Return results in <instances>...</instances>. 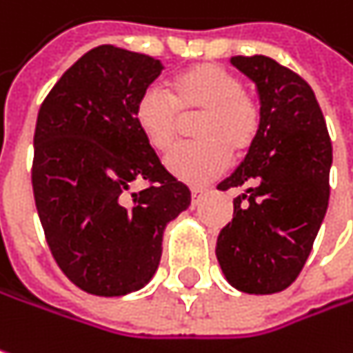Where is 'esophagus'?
Masks as SVG:
<instances>
[{
    "mask_svg": "<svg viewBox=\"0 0 353 353\" xmlns=\"http://www.w3.org/2000/svg\"><path fill=\"white\" fill-rule=\"evenodd\" d=\"M190 192H192V201H194V203H199V201L209 192V189H205V187H192Z\"/></svg>",
    "mask_w": 353,
    "mask_h": 353,
    "instance_id": "obj_1",
    "label": "esophagus"
}]
</instances>
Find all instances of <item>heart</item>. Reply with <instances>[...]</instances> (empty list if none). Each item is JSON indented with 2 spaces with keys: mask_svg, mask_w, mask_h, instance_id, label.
Listing matches in <instances>:
<instances>
[{
  "mask_svg": "<svg viewBox=\"0 0 353 353\" xmlns=\"http://www.w3.org/2000/svg\"><path fill=\"white\" fill-rule=\"evenodd\" d=\"M168 95L148 86L134 104V122L140 134L159 152H166L176 139L179 114L192 116L199 142L174 148L166 157V170L189 185L219 176L235 154L245 152L259 134V104L243 92L241 80L214 63H199L168 82Z\"/></svg>",
  "mask_w": 353,
  "mask_h": 353,
  "instance_id": "heart-1",
  "label": "heart"
}]
</instances>
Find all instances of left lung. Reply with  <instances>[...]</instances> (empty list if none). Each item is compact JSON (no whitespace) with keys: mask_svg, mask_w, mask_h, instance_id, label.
Returning <instances> with one entry per match:
<instances>
[{"mask_svg":"<svg viewBox=\"0 0 353 353\" xmlns=\"http://www.w3.org/2000/svg\"><path fill=\"white\" fill-rule=\"evenodd\" d=\"M231 63L257 88L261 128L219 190L245 187L216 237L225 279L243 293L290 288L310 257L330 201L332 142L312 86L267 56Z\"/></svg>","mask_w":353,"mask_h":353,"instance_id":"obj_1","label":"left lung"}]
</instances>
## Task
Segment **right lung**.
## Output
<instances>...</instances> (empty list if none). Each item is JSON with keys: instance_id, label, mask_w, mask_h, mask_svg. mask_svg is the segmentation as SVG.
<instances>
[{"instance_id": "right-lung-1", "label": "right lung", "mask_w": 353, "mask_h": 353, "mask_svg": "<svg viewBox=\"0 0 353 353\" xmlns=\"http://www.w3.org/2000/svg\"><path fill=\"white\" fill-rule=\"evenodd\" d=\"M161 60L98 46L43 100L32 185L50 251L82 291L118 297L142 290L163 255L164 229L190 190L159 161L134 122V104ZM134 180L155 185L128 194Z\"/></svg>"}]
</instances>
